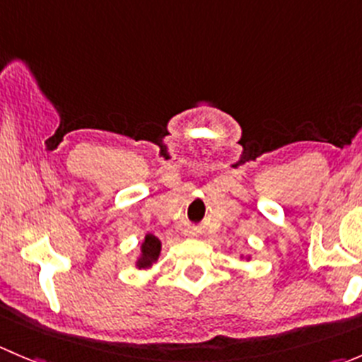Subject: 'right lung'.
I'll return each instance as SVG.
<instances>
[{
	"label": "right lung",
	"mask_w": 362,
	"mask_h": 362,
	"mask_svg": "<svg viewBox=\"0 0 362 362\" xmlns=\"http://www.w3.org/2000/svg\"><path fill=\"white\" fill-rule=\"evenodd\" d=\"M160 250V242L156 236L147 235L145 236V242L141 245V259L138 261V266L140 268H147V266L152 264V261H156Z\"/></svg>",
	"instance_id": "1"
}]
</instances>
